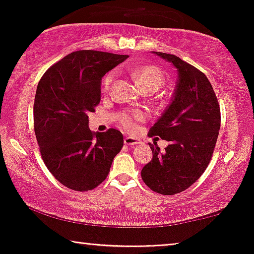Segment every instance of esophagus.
I'll return each instance as SVG.
<instances>
[{
  "instance_id": "obj_1",
  "label": "esophagus",
  "mask_w": 254,
  "mask_h": 254,
  "mask_svg": "<svg viewBox=\"0 0 254 254\" xmlns=\"http://www.w3.org/2000/svg\"><path fill=\"white\" fill-rule=\"evenodd\" d=\"M125 144L126 145H129V147H135V145L141 143V140L140 138H136V137H131V136H126L125 137Z\"/></svg>"
}]
</instances>
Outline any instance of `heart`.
<instances>
[{
	"label": "heart",
	"mask_w": 254,
	"mask_h": 254,
	"mask_svg": "<svg viewBox=\"0 0 254 254\" xmlns=\"http://www.w3.org/2000/svg\"><path fill=\"white\" fill-rule=\"evenodd\" d=\"M135 79H136L137 84L140 85V88L143 89H151L156 91L159 89L164 82V76L159 68L155 67V65H141V67L136 68L133 72ZM116 72L111 71L106 75V77L104 78L103 86L104 89H109L111 83L114 79ZM144 118V114L142 112H133V113H126L123 114L120 117V123L123 124V126L127 129L133 130L136 127V121L142 120Z\"/></svg>",
	"instance_id": "b5f03b06"
}]
</instances>
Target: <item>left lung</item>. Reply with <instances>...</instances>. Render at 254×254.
<instances>
[{"mask_svg": "<svg viewBox=\"0 0 254 254\" xmlns=\"http://www.w3.org/2000/svg\"><path fill=\"white\" fill-rule=\"evenodd\" d=\"M173 64L175 95L150 133L170 142L165 151L151 144L152 159L141 177L155 192L172 195L193 185L209 164L221 127L217 98L207 76L172 54L152 52Z\"/></svg>", "mask_w": 254, "mask_h": 254, "instance_id": "8db88e82", "label": "left lung"}]
</instances>
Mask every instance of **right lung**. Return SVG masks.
<instances>
[{"instance_id": "right-lung-1", "label": "right lung", "mask_w": 254, "mask_h": 254, "mask_svg": "<svg viewBox=\"0 0 254 254\" xmlns=\"http://www.w3.org/2000/svg\"><path fill=\"white\" fill-rule=\"evenodd\" d=\"M128 55L77 51L52 65L34 97V133L41 157L58 182L90 190L106 179L124 145L121 131L92 133L89 113L100 102L103 76Z\"/></svg>"}]
</instances>
